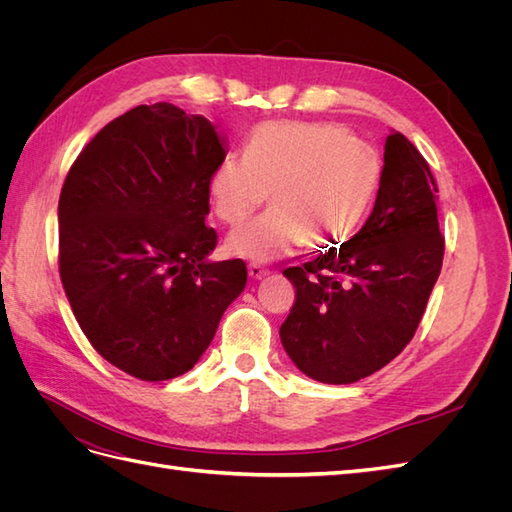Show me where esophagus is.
Segmentation results:
<instances>
[{
	"label": "esophagus",
	"mask_w": 512,
	"mask_h": 512,
	"mask_svg": "<svg viewBox=\"0 0 512 512\" xmlns=\"http://www.w3.org/2000/svg\"><path fill=\"white\" fill-rule=\"evenodd\" d=\"M247 273H250L252 280H262V277L269 275V269L262 267V265H256V262H252V265L247 267Z\"/></svg>",
	"instance_id": "1"
}]
</instances>
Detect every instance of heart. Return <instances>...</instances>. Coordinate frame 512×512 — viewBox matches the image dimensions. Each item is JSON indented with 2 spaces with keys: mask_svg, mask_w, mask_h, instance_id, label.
Listing matches in <instances>:
<instances>
[{
  "mask_svg": "<svg viewBox=\"0 0 512 512\" xmlns=\"http://www.w3.org/2000/svg\"><path fill=\"white\" fill-rule=\"evenodd\" d=\"M382 181L380 151L346 128L316 121H267L247 136L241 156L213 166L207 190L213 213L237 226L271 192L273 207L237 228L228 252L271 262L305 245L327 252L361 226Z\"/></svg>",
  "mask_w": 512,
  "mask_h": 512,
  "instance_id": "1",
  "label": "heart"
}]
</instances>
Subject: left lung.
Instances as JSON below:
<instances>
[{"label":"left lung","instance_id":"1","mask_svg":"<svg viewBox=\"0 0 512 512\" xmlns=\"http://www.w3.org/2000/svg\"><path fill=\"white\" fill-rule=\"evenodd\" d=\"M442 258L438 183L418 149L393 132L363 228L339 250L284 271L294 286L280 327L284 350L318 382L371 376L410 344Z\"/></svg>","mask_w":512,"mask_h":512}]
</instances>
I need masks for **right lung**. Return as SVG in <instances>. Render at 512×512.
<instances>
[{
    "mask_svg": "<svg viewBox=\"0 0 512 512\" xmlns=\"http://www.w3.org/2000/svg\"><path fill=\"white\" fill-rule=\"evenodd\" d=\"M226 158L211 123L175 104H141L91 138L59 196V275L89 344L117 369L160 382L190 371L245 262L205 258L207 181Z\"/></svg>",
    "mask_w": 512,
    "mask_h": 512,
    "instance_id": "add662e5",
    "label": "right lung"
}]
</instances>
